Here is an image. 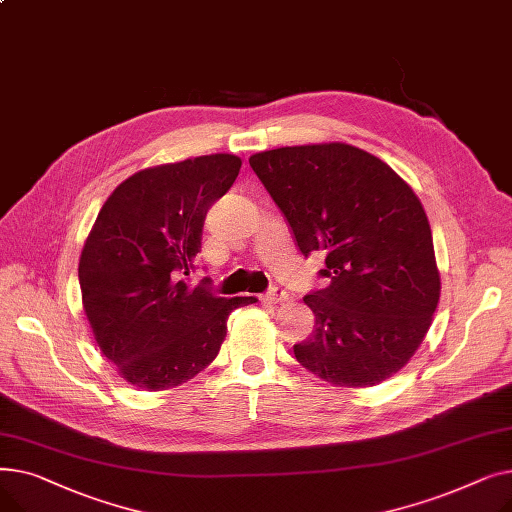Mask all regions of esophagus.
Wrapping results in <instances>:
<instances>
[{
  "label": "esophagus",
  "instance_id": "34e87169",
  "mask_svg": "<svg viewBox=\"0 0 512 512\" xmlns=\"http://www.w3.org/2000/svg\"><path fill=\"white\" fill-rule=\"evenodd\" d=\"M286 299H288V292L280 286H274L270 292L261 294V301H265V303H284Z\"/></svg>",
  "mask_w": 512,
  "mask_h": 512
}]
</instances>
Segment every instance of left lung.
<instances>
[{"label": "left lung", "mask_w": 512, "mask_h": 512, "mask_svg": "<svg viewBox=\"0 0 512 512\" xmlns=\"http://www.w3.org/2000/svg\"><path fill=\"white\" fill-rule=\"evenodd\" d=\"M303 255H326L330 284L303 299L315 315L294 357L332 386L369 388L421 346L440 301L432 228L413 188L380 157L346 143L249 157Z\"/></svg>", "instance_id": "left-lung-1"}]
</instances>
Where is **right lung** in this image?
<instances>
[{
    "instance_id": "add662e5",
    "label": "right lung",
    "mask_w": 512,
    "mask_h": 512,
    "mask_svg": "<svg viewBox=\"0 0 512 512\" xmlns=\"http://www.w3.org/2000/svg\"><path fill=\"white\" fill-rule=\"evenodd\" d=\"M240 157L213 153L128 176L103 203L78 259L83 307L101 353L147 392L193 380L226 338L228 315L255 297L191 286L205 213L238 176Z\"/></svg>"
}]
</instances>
